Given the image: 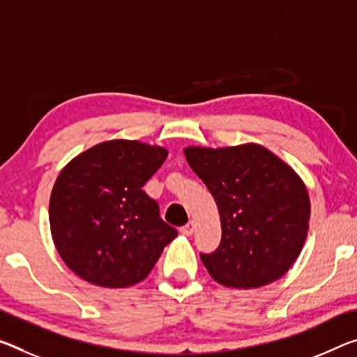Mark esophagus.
<instances>
[{"label":"esophagus","mask_w":357,"mask_h":357,"mask_svg":"<svg viewBox=\"0 0 357 357\" xmlns=\"http://www.w3.org/2000/svg\"><path fill=\"white\" fill-rule=\"evenodd\" d=\"M194 230H195V222H194V220H189L188 224L181 227V234L185 235V236H190L192 234H194Z\"/></svg>","instance_id":"esophagus-1"}]
</instances>
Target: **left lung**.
Instances as JSON below:
<instances>
[{"label":"left lung","mask_w":357,"mask_h":357,"mask_svg":"<svg viewBox=\"0 0 357 357\" xmlns=\"http://www.w3.org/2000/svg\"><path fill=\"white\" fill-rule=\"evenodd\" d=\"M184 154L220 214L219 246L200 252L213 280L252 289L281 278L301 254L310 220L308 192L296 172L257 144Z\"/></svg>","instance_id":"obj_1"}]
</instances>
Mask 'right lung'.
<instances>
[{
    "label": "right lung",
    "instance_id": "right-lung-1",
    "mask_svg": "<svg viewBox=\"0 0 357 357\" xmlns=\"http://www.w3.org/2000/svg\"><path fill=\"white\" fill-rule=\"evenodd\" d=\"M167 151L114 139L77 155L61 169L50 195L56 251L77 276L105 287L143 281L178 230L143 190Z\"/></svg>",
    "mask_w": 357,
    "mask_h": 357
}]
</instances>
